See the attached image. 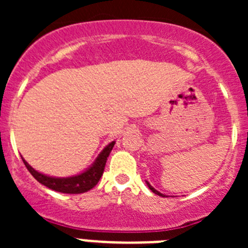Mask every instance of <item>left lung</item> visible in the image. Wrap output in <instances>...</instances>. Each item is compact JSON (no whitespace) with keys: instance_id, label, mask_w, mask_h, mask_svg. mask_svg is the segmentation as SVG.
Instances as JSON below:
<instances>
[{"instance_id":"1","label":"left lung","mask_w":248,"mask_h":248,"mask_svg":"<svg viewBox=\"0 0 248 248\" xmlns=\"http://www.w3.org/2000/svg\"><path fill=\"white\" fill-rule=\"evenodd\" d=\"M146 184H147V186H149V188H150V189H151V191H152V192H154V193H155V194H157V196H161V197H166V196H164V194H162V193H161V192H158V191H157V189H155V188H154V187H152V186H151V185H150V184H149V182H147V181H146Z\"/></svg>"}]
</instances>
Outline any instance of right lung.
<instances>
[{"mask_svg":"<svg viewBox=\"0 0 248 248\" xmlns=\"http://www.w3.org/2000/svg\"><path fill=\"white\" fill-rule=\"evenodd\" d=\"M114 145L115 141H111L110 144L107 145L103 149V151L98 155L96 161L93 162V164H92L89 169L82 171L81 174H78L74 175V176L68 177L47 176L46 174H42V172L34 170L22 157L21 158L24 164L26 166L27 170L31 172L32 176H33L39 184L44 185L47 188L54 189V191L56 192H61V193L79 194L90 191V189H92L97 184H98L99 179H101V176L103 175L107 159H108Z\"/></svg>","mask_w":248,"mask_h":248,"instance_id":"right-lung-1","label":"right lung"}]
</instances>
